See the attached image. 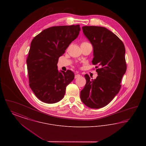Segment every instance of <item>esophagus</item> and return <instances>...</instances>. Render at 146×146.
<instances>
[{"label":"esophagus","mask_w":146,"mask_h":146,"mask_svg":"<svg viewBox=\"0 0 146 146\" xmlns=\"http://www.w3.org/2000/svg\"><path fill=\"white\" fill-rule=\"evenodd\" d=\"M80 76V74H77L76 73V75L75 76V79H77V78H78L79 76Z\"/></svg>","instance_id":"esophagus-1"}]
</instances>
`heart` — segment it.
<instances>
[{
  "label": "heart",
  "instance_id": "heart-1",
  "mask_svg": "<svg viewBox=\"0 0 146 146\" xmlns=\"http://www.w3.org/2000/svg\"><path fill=\"white\" fill-rule=\"evenodd\" d=\"M85 42H82V43H85Z\"/></svg>",
  "mask_w": 146,
  "mask_h": 146
}]
</instances>
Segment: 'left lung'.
<instances>
[{
  "mask_svg": "<svg viewBox=\"0 0 146 146\" xmlns=\"http://www.w3.org/2000/svg\"><path fill=\"white\" fill-rule=\"evenodd\" d=\"M82 29L93 46L92 63L97 65L98 76L94 80L85 75L86 83L80 92V98L88 107L98 109L108 104L120 90V83L126 70L125 46L107 28L83 26Z\"/></svg>",
  "mask_w": 146,
  "mask_h": 146,
  "instance_id": "obj_1",
  "label": "left lung"
}]
</instances>
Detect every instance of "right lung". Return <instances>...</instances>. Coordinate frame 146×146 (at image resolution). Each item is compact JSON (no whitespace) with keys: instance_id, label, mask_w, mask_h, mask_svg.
<instances>
[{"instance_id":"1","label":"right lung","mask_w":146,"mask_h":146,"mask_svg":"<svg viewBox=\"0 0 146 146\" xmlns=\"http://www.w3.org/2000/svg\"><path fill=\"white\" fill-rule=\"evenodd\" d=\"M80 30L79 25L54 26L42 31L31 42L27 59L29 85L42 102L55 104L61 100L74 79L73 72H59L57 64Z\"/></svg>"}]
</instances>
